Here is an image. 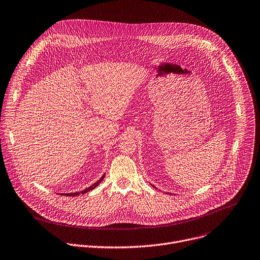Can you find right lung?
<instances>
[{
    "label": "right lung",
    "mask_w": 260,
    "mask_h": 260,
    "mask_svg": "<svg viewBox=\"0 0 260 260\" xmlns=\"http://www.w3.org/2000/svg\"><path fill=\"white\" fill-rule=\"evenodd\" d=\"M104 178H105V174L102 176V178H101L100 180H98L95 183H93V184H92V185H90L89 187L85 188V190H84V191H82L81 193H82V194H85V193H87L88 191H92L93 188H95V187H96V186H98V185L103 181V179H104ZM81 193H80V192H77V193H68V194H66V196H69V197H75V196H79Z\"/></svg>",
    "instance_id": "1"
}]
</instances>
